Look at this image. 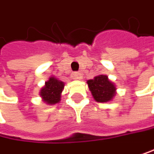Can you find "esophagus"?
Here are the masks:
<instances>
[{
	"label": "esophagus",
	"instance_id": "obj_1",
	"mask_svg": "<svg viewBox=\"0 0 154 154\" xmlns=\"http://www.w3.org/2000/svg\"><path fill=\"white\" fill-rule=\"evenodd\" d=\"M73 76H74V79H82V74L79 73V72H75L73 74Z\"/></svg>",
	"mask_w": 154,
	"mask_h": 154
}]
</instances>
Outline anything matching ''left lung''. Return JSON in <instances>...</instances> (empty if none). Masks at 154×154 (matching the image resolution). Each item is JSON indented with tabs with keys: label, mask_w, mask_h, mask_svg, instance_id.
Listing matches in <instances>:
<instances>
[{
	"label": "left lung",
	"mask_w": 154,
	"mask_h": 154,
	"mask_svg": "<svg viewBox=\"0 0 154 154\" xmlns=\"http://www.w3.org/2000/svg\"><path fill=\"white\" fill-rule=\"evenodd\" d=\"M87 84L92 97L98 103L109 102L117 94L116 85L106 75H98L89 79Z\"/></svg>",
	"instance_id": "1"
}]
</instances>
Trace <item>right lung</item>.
<instances>
[{"label":"right lung","mask_w":154,"mask_h":154,"mask_svg":"<svg viewBox=\"0 0 154 154\" xmlns=\"http://www.w3.org/2000/svg\"><path fill=\"white\" fill-rule=\"evenodd\" d=\"M64 89V83L56 76L51 75L45 82L44 87L39 91V95L43 102L48 105H55L60 101V95Z\"/></svg>","instance_id":"1"}]
</instances>
